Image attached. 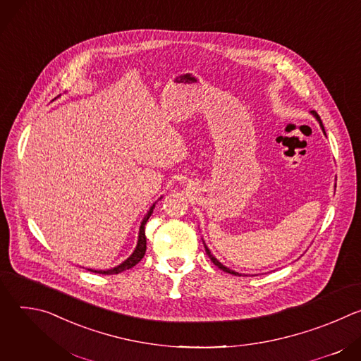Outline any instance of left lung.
Returning a JSON list of instances; mask_svg holds the SVG:
<instances>
[{"mask_svg": "<svg viewBox=\"0 0 361 361\" xmlns=\"http://www.w3.org/2000/svg\"><path fill=\"white\" fill-rule=\"evenodd\" d=\"M313 116L316 117V120L320 123V127H322V130H323V133L326 134V130H324V126H323V123H322V120H320V117H319V114L317 113H314L313 111ZM204 243V241H202ZM204 248H205V252H207V255L210 257V260L214 263V266H217L220 270H223V271H226V273H230V274H233V276H241L240 273H235V271H233V270H230V269H227L226 266H223L217 259H216V257L212 254V251L209 250V247L207 245H205V243H204Z\"/></svg>", "mask_w": 361, "mask_h": 361, "instance_id": "obj_1", "label": "left lung"}]
</instances>
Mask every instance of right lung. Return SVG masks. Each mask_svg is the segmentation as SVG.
<instances>
[{"instance_id": "obj_1", "label": "right lung", "mask_w": 361, "mask_h": 361, "mask_svg": "<svg viewBox=\"0 0 361 361\" xmlns=\"http://www.w3.org/2000/svg\"><path fill=\"white\" fill-rule=\"evenodd\" d=\"M154 207H156V204H152L149 210L147 212L145 217L142 219L141 221V226H140V233H138V241H137V247L134 250V252L128 257V259L126 262H123L120 266L114 267V269H109V270H92V269H87L88 271H92V273H98V274H118L121 271H126L131 267H134L135 264H138L141 262V259L145 254V250H147V240H145V224L149 219V216L152 214V210Z\"/></svg>"}]
</instances>
